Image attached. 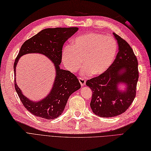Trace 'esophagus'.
Instances as JSON below:
<instances>
[{
    "mask_svg": "<svg viewBox=\"0 0 151 151\" xmlns=\"http://www.w3.org/2000/svg\"><path fill=\"white\" fill-rule=\"evenodd\" d=\"M79 82H80L81 86H82H82H84L85 85H86V80H84V79L82 78H79Z\"/></svg>",
    "mask_w": 151,
    "mask_h": 151,
    "instance_id": "obj_1",
    "label": "esophagus"
}]
</instances>
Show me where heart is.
I'll return each mask as SVG.
<instances>
[{
  "mask_svg": "<svg viewBox=\"0 0 151 151\" xmlns=\"http://www.w3.org/2000/svg\"><path fill=\"white\" fill-rule=\"evenodd\" d=\"M71 45L72 47L67 46L63 50L64 65L68 71L75 73L83 64L86 67L81 73L83 76L103 74L113 64L117 53L115 39L99 33L90 32L76 37Z\"/></svg>",
  "mask_w": 151,
  "mask_h": 151,
  "instance_id": "b5f03b06",
  "label": "heart"
}]
</instances>
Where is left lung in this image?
I'll return each mask as SVG.
<instances>
[{
	"label": "left lung",
	"instance_id": "left-lung-1",
	"mask_svg": "<svg viewBox=\"0 0 151 151\" xmlns=\"http://www.w3.org/2000/svg\"><path fill=\"white\" fill-rule=\"evenodd\" d=\"M113 34L119 46L116 59L105 73L86 82L92 91L90 104L92 112L101 117L125 112L136 96L138 80V60L133 50L124 40ZM121 84L125 85L124 90L118 88Z\"/></svg>",
	"mask_w": 151,
	"mask_h": 151
}]
</instances>
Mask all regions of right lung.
<instances>
[{"label":"right lung","instance_id":"right-lung-1","mask_svg":"<svg viewBox=\"0 0 151 151\" xmlns=\"http://www.w3.org/2000/svg\"><path fill=\"white\" fill-rule=\"evenodd\" d=\"M78 30V27L45 29L38 32L21 46L14 64V73L20 58L28 53H40L52 61L55 69V77L51 91L45 98L34 101L24 95L16 82L14 87L25 109L36 117L53 119L63 114L68 99L73 92L80 88L78 78L70 71L60 68L63 45Z\"/></svg>","mask_w":151,"mask_h":151}]
</instances>
